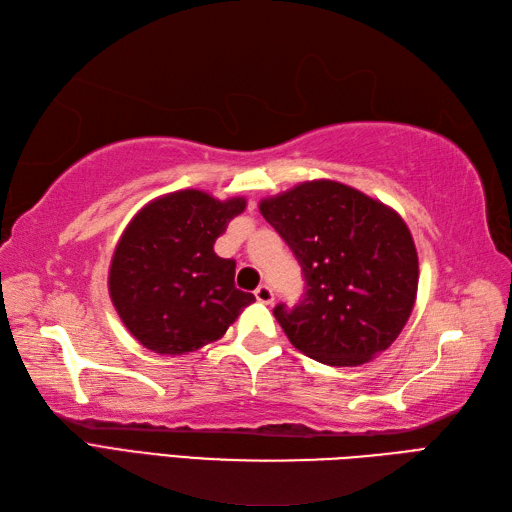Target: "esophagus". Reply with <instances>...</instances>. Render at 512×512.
<instances>
[{"label": "esophagus", "mask_w": 512, "mask_h": 512, "mask_svg": "<svg viewBox=\"0 0 512 512\" xmlns=\"http://www.w3.org/2000/svg\"><path fill=\"white\" fill-rule=\"evenodd\" d=\"M254 295H256V300L263 302V304H271V302H274V291H271L269 285H258L256 291H254Z\"/></svg>", "instance_id": "esophagus-1"}]
</instances>
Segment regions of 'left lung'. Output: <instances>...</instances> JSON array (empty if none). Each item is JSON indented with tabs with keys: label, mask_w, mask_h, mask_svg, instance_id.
Instances as JSON below:
<instances>
[{
	"label": "left lung",
	"mask_w": 512,
	"mask_h": 512,
	"mask_svg": "<svg viewBox=\"0 0 512 512\" xmlns=\"http://www.w3.org/2000/svg\"><path fill=\"white\" fill-rule=\"evenodd\" d=\"M304 274L302 300L274 315L289 342L326 366H361L410 320L418 254L410 227L385 203L331 179L260 201Z\"/></svg>",
	"instance_id": "obj_1"
}]
</instances>
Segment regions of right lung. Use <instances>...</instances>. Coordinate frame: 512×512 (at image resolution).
<instances>
[{"instance_id":"obj_1","label":"right lung","mask_w":512,"mask_h":512,"mask_svg":"<svg viewBox=\"0 0 512 512\" xmlns=\"http://www.w3.org/2000/svg\"><path fill=\"white\" fill-rule=\"evenodd\" d=\"M247 206L203 190L157 197L122 232L109 267V295L122 324L160 355L217 342L256 298L236 289V263L214 241Z\"/></svg>"}]
</instances>
